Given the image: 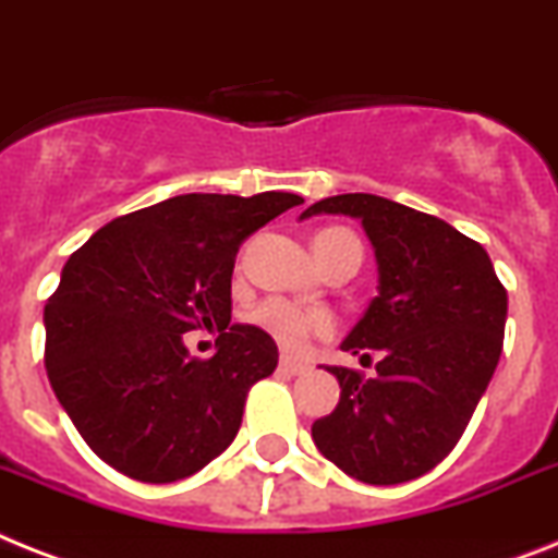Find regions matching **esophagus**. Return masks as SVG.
Here are the masks:
<instances>
[{"mask_svg":"<svg viewBox=\"0 0 558 558\" xmlns=\"http://www.w3.org/2000/svg\"><path fill=\"white\" fill-rule=\"evenodd\" d=\"M280 372L292 374V377H298V374L308 372L306 363H301V360H292V357H280Z\"/></svg>","mask_w":558,"mask_h":558,"instance_id":"1","label":"esophagus"}]
</instances>
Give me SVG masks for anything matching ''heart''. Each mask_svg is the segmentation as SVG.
Instances as JSON below:
<instances>
[{"mask_svg":"<svg viewBox=\"0 0 558 558\" xmlns=\"http://www.w3.org/2000/svg\"><path fill=\"white\" fill-rule=\"evenodd\" d=\"M337 235H349V232L345 229H323L315 235V241ZM252 323L287 351H303L312 337L329 335L335 329V320H331L329 312L298 306V303L283 301V298H269V301L260 303L252 312Z\"/></svg>","mask_w":558,"mask_h":558,"instance_id":"1","label":"heart"}]
</instances>
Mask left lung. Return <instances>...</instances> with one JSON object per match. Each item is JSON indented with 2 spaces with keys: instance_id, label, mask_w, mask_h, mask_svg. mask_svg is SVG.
Here are the masks:
<instances>
[{
  "instance_id": "left-lung-1",
  "label": "left lung",
  "mask_w": 558,
  "mask_h": 558,
  "mask_svg": "<svg viewBox=\"0 0 558 558\" xmlns=\"http://www.w3.org/2000/svg\"><path fill=\"white\" fill-rule=\"evenodd\" d=\"M349 215L372 241L377 298L340 349L380 351L372 380L329 366L340 402L312 425L317 451L366 485L428 474L462 437L502 354L508 292L488 252L451 223L349 192L301 215Z\"/></svg>"
}]
</instances>
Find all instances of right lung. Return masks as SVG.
I'll return each instance as SVG.
<instances>
[{
    "instance_id": "obj_1",
    "label": "right lung",
    "mask_w": 558,
    "mask_h": 558,
    "mask_svg": "<svg viewBox=\"0 0 558 558\" xmlns=\"http://www.w3.org/2000/svg\"><path fill=\"white\" fill-rule=\"evenodd\" d=\"M303 204L190 192L121 215L68 257L45 306V368L93 451L138 482H178L227 451L252 383L278 366L266 331L232 320V269L252 232ZM218 328L209 361L183 335Z\"/></svg>"
}]
</instances>
